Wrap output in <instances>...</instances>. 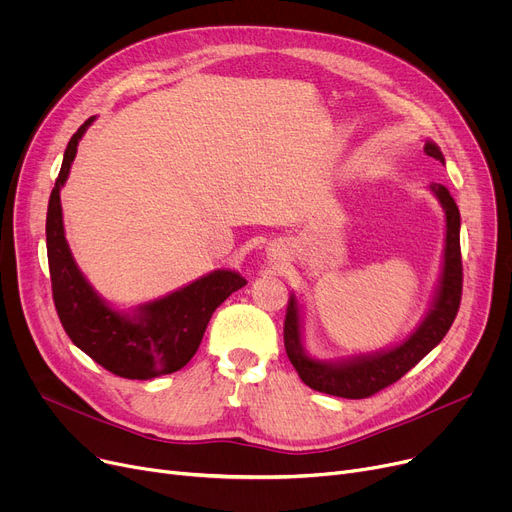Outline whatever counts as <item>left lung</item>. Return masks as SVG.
<instances>
[{
    "instance_id": "1",
    "label": "left lung",
    "mask_w": 512,
    "mask_h": 512,
    "mask_svg": "<svg viewBox=\"0 0 512 512\" xmlns=\"http://www.w3.org/2000/svg\"><path fill=\"white\" fill-rule=\"evenodd\" d=\"M425 155L444 164V155L434 143H425ZM432 191L446 211V249L442 284L432 311L423 324L400 346L373 357H361L348 363L328 365L311 359L303 351L299 307L290 297L284 319V346L290 363L297 369L299 378L313 390L340 396V398H369L390 384L398 382L411 371L450 330L452 321L461 307L463 294V259H461V213L446 186L432 184Z\"/></svg>"
}]
</instances>
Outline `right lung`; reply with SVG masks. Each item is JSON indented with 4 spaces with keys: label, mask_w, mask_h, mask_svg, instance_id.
<instances>
[{
    "label": "right lung",
    "mask_w": 512,
    "mask_h": 512,
    "mask_svg": "<svg viewBox=\"0 0 512 512\" xmlns=\"http://www.w3.org/2000/svg\"><path fill=\"white\" fill-rule=\"evenodd\" d=\"M91 122L93 118L72 134L49 197L45 234L53 305L68 338L95 363L126 380H151L174 373L193 359L213 311L247 280L218 270L141 307L134 317L116 313L97 297L72 259L60 205V188Z\"/></svg>",
    "instance_id": "add662e5"
}]
</instances>
